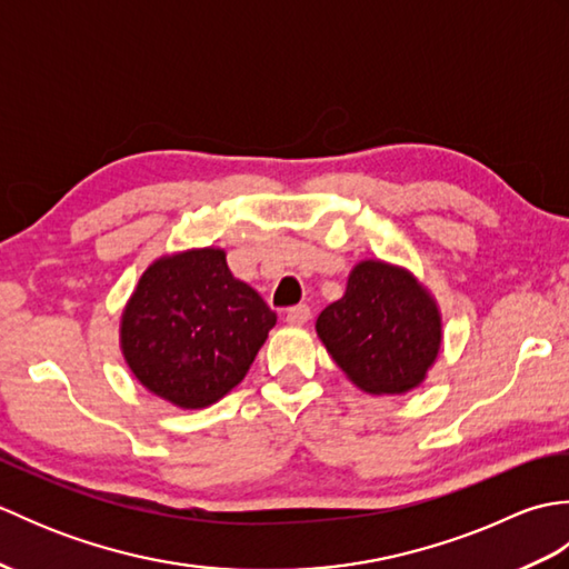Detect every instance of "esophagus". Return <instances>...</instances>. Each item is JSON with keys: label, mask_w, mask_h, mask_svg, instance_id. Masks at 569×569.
<instances>
[{"label": "esophagus", "mask_w": 569, "mask_h": 569, "mask_svg": "<svg viewBox=\"0 0 569 569\" xmlns=\"http://www.w3.org/2000/svg\"><path fill=\"white\" fill-rule=\"evenodd\" d=\"M310 308L308 306H296L286 312V322L288 325H296V328H300V325H306L310 320Z\"/></svg>", "instance_id": "1"}]
</instances>
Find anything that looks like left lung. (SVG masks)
I'll use <instances>...</instances> for the list:
<instances>
[{
    "label": "left lung",
    "mask_w": 569,
    "mask_h": 569,
    "mask_svg": "<svg viewBox=\"0 0 569 569\" xmlns=\"http://www.w3.org/2000/svg\"><path fill=\"white\" fill-rule=\"evenodd\" d=\"M318 337L359 391L401 396L438 361L442 316L435 296L403 266L359 261L345 296L320 312Z\"/></svg>",
    "instance_id": "left-lung-1"
}]
</instances>
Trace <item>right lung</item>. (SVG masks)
I'll list each match as a JSON object with an SVG mask.
<instances>
[{
	"instance_id": "obj_1",
	"label": "right lung",
	"mask_w": 569,
	"mask_h": 569,
	"mask_svg": "<svg viewBox=\"0 0 569 569\" xmlns=\"http://www.w3.org/2000/svg\"><path fill=\"white\" fill-rule=\"evenodd\" d=\"M276 312L232 276L224 249H186L149 263L119 322L134 379L186 410L220 401L247 377Z\"/></svg>"
}]
</instances>
